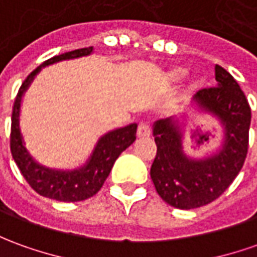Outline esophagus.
I'll return each instance as SVG.
<instances>
[{"label":"esophagus","mask_w":257,"mask_h":257,"mask_svg":"<svg viewBox=\"0 0 257 257\" xmlns=\"http://www.w3.org/2000/svg\"><path fill=\"white\" fill-rule=\"evenodd\" d=\"M151 135V125L148 122H141L138 126V136L139 138H148Z\"/></svg>","instance_id":"esophagus-1"}]
</instances>
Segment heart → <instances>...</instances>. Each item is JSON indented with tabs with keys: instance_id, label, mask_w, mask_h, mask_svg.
<instances>
[{
	"instance_id": "obj_1",
	"label": "heart",
	"mask_w": 257,
	"mask_h": 257,
	"mask_svg": "<svg viewBox=\"0 0 257 257\" xmlns=\"http://www.w3.org/2000/svg\"><path fill=\"white\" fill-rule=\"evenodd\" d=\"M186 74H187V69L177 66V67H173V69L169 71V78H170L172 81H174V83H177V81H180V80H183V78L186 77Z\"/></svg>"
}]
</instances>
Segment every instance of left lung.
I'll return each mask as SVG.
<instances>
[{"mask_svg": "<svg viewBox=\"0 0 257 257\" xmlns=\"http://www.w3.org/2000/svg\"><path fill=\"white\" fill-rule=\"evenodd\" d=\"M216 87L194 95L198 111L219 122L224 141L207 158L188 156L183 145V123L159 119L153 125L158 153L151 177L162 200L174 208L193 209L207 205L224 193L245 163L249 145L250 106L236 80L215 66Z\"/></svg>", "mask_w": 257, "mask_h": 257, "instance_id": "left-lung-1", "label": "left lung"}]
</instances>
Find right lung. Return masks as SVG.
I'll use <instances>...</instances> for the list:
<instances>
[{
  "instance_id": "right-lung-1",
  "label": "right lung",
  "mask_w": 257,
  "mask_h": 257,
  "mask_svg": "<svg viewBox=\"0 0 257 257\" xmlns=\"http://www.w3.org/2000/svg\"><path fill=\"white\" fill-rule=\"evenodd\" d=\"M92 48L77 49L63 55L49 59L25 78L19 88L18 95L14 102L11 126V153L15 163L18 165L22 176L29 183V186L46 198L56 201L76 202L83 201L97 194L102 187L104 181L109 176L115 160L119 158L122 152L129 148L136 139V123H129L123 128L114 129L106 132L98 139L94 151L84 165L73 170H59L50 169L38 163L29 151L26 149L25 141L21 132L19 116H21V104L25 91L32 84L33 78L49 64H55L62 60L78 59L83 56H90Z\"/></svg>"
}]
</instances>
